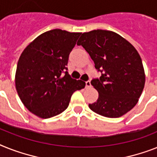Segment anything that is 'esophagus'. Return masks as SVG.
<instances>
[{
  "label": "esophagus",
  "mask_w": 157,
  "mask_h": 157,
  "mask_svg": "<svg viewBox=\"0 0 157 157\" xmlns=\"http://www.w3.org/2000/svg\"><path fill=\"white\" fill-rule=\"evenodd\" d=\"M90 86H91V85H90V82L89 81V80H88V81L86 82V88L90 87Z\"/></svg>",
  "instance_id": "34e87169"
}]
</instances>
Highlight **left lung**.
Returning <instances> with one entry per match:
<instances>
[{"label":"left lung","mask_w":157,"mask_h":157,"mask_svg":"<svg viewBox=\"0 0 157 157\" xmlns=\"http://www.w3.org/2000/svg\"><path fill=\"white\" fill-rule=\"evenodd\" d=\"M82 46L101 72L90 83L99 92L96 102L89 104L94 112L108 118H118L136 106L145 82L139 53L126 39L112 31L97 29L83 33Z\"/></svg>","instance_id":"8db88e82"}]
</instances>
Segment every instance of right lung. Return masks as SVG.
I'll return each instance as SVG.
<instances>
[{
    "label": "right lung",
    "mask_w": 157,
    "mask_h": 157,
    "mask_svg": "<svg viewBox=\"0 0 157 157\" xmlns=\"http://www.w3.org/2000/svg\"><path fill=\"white\" fill-rule=\"evenodd\" d=\"M81 33L53 29L35 38L21 54L15 83L25 107L43 119L62 113L71 95L85 87L67 72L70 53Z\"/></svg>",
    "instance_id": "add662e5"
}]
</instances>
